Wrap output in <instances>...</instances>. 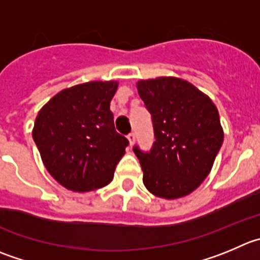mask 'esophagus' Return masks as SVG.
<instances>
[{"instance_id": "obj_1", "label": "esophagus", "mask_w": 260, "mask_h": 260, "mask_svg": "<svg viewBox=\"0 0 260 260\" xmlns=\"http://www.w3.org/2000/svg\"><path fill=\"white\" fill-rule=\"evenodd\" d=\"M127 139H128V142H130V145L134 144V142H135V133L134 132L130 133V134L127 135Z\"/></svg>"}]
</instances>
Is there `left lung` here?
<instances>
[{
	"label": "left lung",
	"instance_id": "obj_1",
	"mask_svg": "<svg viewBox=\"0 0 260 260\" xmlns=\"http://www.w3.org/2000/svg\"><path fill=\"white\" fill-rule=\"evenodd\" d=\"M138 91L154 132L149 150L133 148L142 166L143 182L155 197H185L208 176L222 147L218 111L208 95L182 79L142 80Z\"/></svg>",
	"mask_w": 260,
	"mask_h": 260
}]
</instances>
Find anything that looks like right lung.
<instances>
[{
  "label": "right lung",
  "mask_w": 260,
  "mask_h": 260,
  "mask_svg": "<svg viewBox=\"0 0 260 260\" xmlns=\"http://www.w3.org/2000/svg\"><path fill=\"white\" fill-rule=\"evenodd\" d=\"M116 81L63 89L39 111L33 139L47 171L73 191L110 184L128 140L118 134L110 110Z\"/></svg>",
  "instance_id": "1"
}]
</instances>
